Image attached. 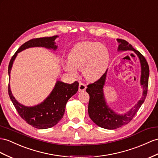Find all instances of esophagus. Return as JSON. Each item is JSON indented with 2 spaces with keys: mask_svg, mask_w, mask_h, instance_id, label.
<instances>
[{
  "mask_svg": "<svg viewBox=\"0 0 158 158\" xmlns=\"http://www.w3.org/2000/svg\"><path fill=\"white\" fill-rule=\"evenodd\" d=\"M86 85L83 83H80L79 85V91H83L86 89Z\"/></svg>",
  "mask_w": 158,
  "mask_h": 158,
  "instance_id": "34e87169",
  "label": "esophagus"
}]
</instances>
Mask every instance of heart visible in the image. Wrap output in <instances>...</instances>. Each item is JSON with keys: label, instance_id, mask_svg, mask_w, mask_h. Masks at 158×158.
I'll list each match as a JSON object with an SVG mask.
<instances>
[{"label": "heart", "instance_id": "b5f03b06", "mask_svg": "<svg viewBox=\"0 0 158 158\" xmlns=\"http://www.w3.org/2000/svg\"><path fill=\"white\" fill-rule=\"evenodd\" d=\"M66 69L75 73L83 70V76L89 81H95L104 75L110 61L107 48L98 43L85 41L73 47L68 56Z\"/></svg>", "mask_w": 158, "mask_h": 158}]
</instances>
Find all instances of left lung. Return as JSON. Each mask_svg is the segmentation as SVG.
Returning a JSON list of instances; mask_svg holds the SVG:
<instances>
[{
  "instance_id": "8db88e82",
  "label": "left lung",
  "mask_w": 158,
  "mask_h": 158,
  "mask_svg": "<svg viewBox=\"0 0 158 158\" xmlns=\"http://www.w3.org/2000/svg\"><path fill=\"white\" fill-rule=\"evenodd\" d=\"M117 40L119 43L118 51H133L138 56L141 64L140 85L143 89V94L140 100L130 110L124 114H118L109 107L105 99L103 87L106 83L107 70L98 81L88 85L86 91L89 95V115L96 125L107 129H115L130 122L143 103L147 96L148 87L149 69L146 59L126 40L120 39H117Z\"/></svg>"
}]
</instances>
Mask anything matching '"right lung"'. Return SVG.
Wrapping results in <instances>:
<instances>
[{
    "mask_svg": "<svg viewBox=\"0 0 158 158\" xmlns=\"http://www.w3.org/2000/svg\"><path fill=\"white\" fill-rule=\"evenodd\" d=\"M58 37L55 35L51 37L33 39L20 47L10 60L8 69L9 78L13 62L19 52L31 47H44L55 51L57 46L55 44V40ZM78 89L79 83L77 81L69 84L57 81L53 89L47 98L43 102L32 107L24 106L16 100L12 94L10 83L9 84V95L21 118L33 127L43 129L52 127L58 123L64 115L68 100L77 92Z\"/></svg>",
    "mask_w": 158,
    "mask_h": 158,
    "instance_id": "add662e5",
    "label": "right lung"
}]
</instances>
